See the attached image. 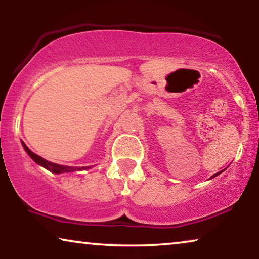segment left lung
Returning <instances> with one entry per match:
<instances>
[{
    "mask_svg": "<svg viewBox=\"0 0 259 259\" xmlns=\"http://www.w3.org/2000/svg\"><path fill=\"white\" fill-rule=\"evenodd\" d=\"M219 173H222V172H218V173H215V175H213V176H212V177H211V178H214V177H215V176H218V175H219Z\"/></svg>",
    "mask_w": 259,
    "mask_h": 259,
    "instance_id": "1",
    "label": "left lung"
}]
</instances>
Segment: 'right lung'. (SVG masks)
<instances>
[{"label": "right lung", "instance_id": "add662e5", "mask_svg": "<svg viewBox=\"0 0 259 259\" xmlns=\"http://www.w3.org/2000/svg\"><path fill=\"white\" fill-rule=\"evenodd\" d=\"M22 145H23V148L26 150V152L28 153V155L33 159V160L36 162V164L41 165L42 167L47 168L48 171H51L53 173H63V172H73V171H80V169H84V168H90V167H70V166H63V165H58V164H54V162H51V161H47L46 159L41 158L40 155L35 154L34 152H31L29 148L26 146V144L22 141Z\"/></svg>", "mask_w": 259, "mask_h": 259}]
</instances>
